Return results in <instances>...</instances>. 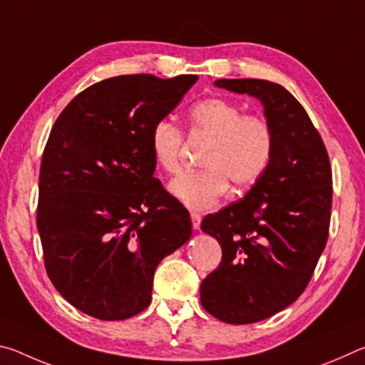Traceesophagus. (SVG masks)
Returning a JSON list of instances; mask_svg holds the SVG:
<instances>
[{
  "instance_id": "1",
  "label": "esophagus",
  "mask_w": 365,
  "mask_h": 365,
  "mask_svg": "<svg viewBox=\"0 0 365 365\" xmlns=\"http://www.w3.org/2000/svg\"><path fill=\"white\" fill-rule=\"evenodd\" d=\"M191 224H193L195 230H200V227H201V215L196 214V212H191Z\"/></svg>"
}]
</instances>
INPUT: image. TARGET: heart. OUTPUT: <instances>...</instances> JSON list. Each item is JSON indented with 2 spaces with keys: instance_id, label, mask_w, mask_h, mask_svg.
<instances>
[{
  "instance_id": "b5f03b06",
  "label": "heart",
  "mask_w": 365,
  "mask_h": 365,
  "mask_svg": "<svg viewBox=\"0 0 365 365\" xmlns=\"http://www.w3.org/2000/svg\"><path fill=\"white\" fill-rule=\"evenodd\" d=\"M191 135L212 138L202 158L205 170L188 172L169 183L170 195L193 211H205L227 195L230 182L237 188L256 183L267 170L274 135L267 122L245 115L237 104L207 98L190 109ZM183 133L170 120H159L151 130L154 163L168 174L182 169Z\"/></svg>"
}]
</instances>
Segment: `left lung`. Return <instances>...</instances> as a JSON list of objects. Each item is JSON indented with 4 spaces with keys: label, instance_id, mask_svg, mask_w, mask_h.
I'll use <instances>...</instances> for the list:
<instances>
[{
    "label": "left lung",
    "instance_id": "obj_1",
    "mask_svg": "<svg viewBox=\"0 0 365 365\" xmlns=\"http://www.w3.org/2000/svg\"><path fill=\"white\" fill-rule=\"evenodd\" d=\"M217 88L261 101L274 135L267 170L243 200L201 222L222 248L219 267L201 283V304L225 324L269 319L299 298L327 245L331 169L319 132L282 85L220 78Z\"/></svg>",
    "mask_w": 365,
    "mask_h": 365
}]
</instances>
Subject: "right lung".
Here are the masks:
<instances>
[{
	"label": "right lung",
	"instance_id": "obj_1",
	"mask_svg": "<svg viewBox=\"0 0 365 365\" xmlns=\"http://www.w3.org/2000/svg\"><path fill=\"white\" fill-rule=\"evenodd\" d=\"M196 80L106 78L54 122L36 227L49 280L91 317L123 320L150 306L159 262L191 237L188 211L153 177L150 138Z\"/></svg>",
	"mask_w": 365,
	"mask_h": 365
}]
</instances>
